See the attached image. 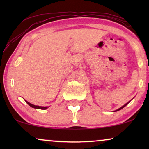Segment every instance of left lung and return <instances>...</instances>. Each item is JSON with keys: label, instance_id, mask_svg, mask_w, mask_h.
Listing matches in <instances>:
<instances>
[{"label": "left lung", "instance_id": "left-lung-1", "mask_svg": "<svg viewBox=\"0 0 149 149\" xmlns=\"http://www.w3.org/2000/svg\"><path fill=\"white\" fill-rule=\"evenodd\" d=\"M129 102H128V103H129ZM128 103H127V104H125V105H123V107H121V108H119V109H117V111H119V110H121V109H123V108H124V107H125V106H126V105H127Z\"/></svg>", "mask_w": 149, "mask_h": 149}]
</instances>
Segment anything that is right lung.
Listing matches in <instances>:
<instances>
[{"instance_id":"obj_1","label":"right lung","mask_w":149,"mask_h":149,"mask_svg":"<svg viewBox=\"0 0 149 149\" xmlns=\"http://www.w3.org/2000/svg\"><path fill=\"white\" fill-rule=\"evenodd\" d=\"M26 101V100H25ZM26 103L28 104V105L30 106V107H32V108H34V109H42V110H45V109H47L48 107H39V106H35V105H34V104H30V103H29L28 102H27V101H26Z\"/></svg>"}]
</instances>
